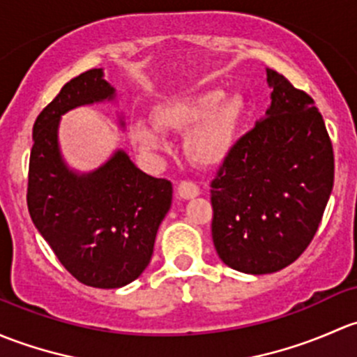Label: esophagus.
<instances>
[{"label": "esophagus", "mask_w": 357, "mask_h": 357, "mask_svg": "<svg viewBox=\"0 0 357 357\" xmlns=\"http://www.w3.org/2000/svg\"><path fill=\"white\" fill-rule=\"evenodd\" d=\"M177 194L180 199H194L199 196V187L194 182H180L177 187Z\"/></svg>", "instance_id": "1"}]
</instances>
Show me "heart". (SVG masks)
<instances>
[{
  "instance_id": "1",
  "label": "heart",
  "mask_w": 357,
  "mask_h": 357,
  "mask_svg": "<svg viewBox=\"0 0 357 357\" xmlns=\"http://www.w3.org/2000/svg\"><path fill=\"white\" fill-rule=\"evenodd\" d=\"M245 105L238 94L223 89L165 99L151 112L153 125L137 120L130 125V141L141 153L153 156L167 148L163 132H185L183 151L201 167L222 163L234 148Z\"/></svg>"
}]
</instances>
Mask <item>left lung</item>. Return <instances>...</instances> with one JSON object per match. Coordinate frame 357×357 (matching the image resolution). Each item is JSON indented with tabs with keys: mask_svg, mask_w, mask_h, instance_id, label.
I'll return each mask as SVG.
<instances>
[{
	"mask_svg": "<svg viewBox=\"0 0 357 357\" xmlns=\"http://www.w3.org/2000/svg\"><path fill=\"white\" fill-rule=\"evenodd\" d=\"M270 105L211 183L213 244L248 275L275 273L313 241L333 189V149L313 99L268 70Z\"/></svg>",
	"mask_w": 357,
	"mask_h": 357,
	"instance_id": "obj_1",
	"label": "left lung"
}]
</instances>
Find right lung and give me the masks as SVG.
<instances>
[{
	"instance_id": "add662e5",
	"label": "right lung",
	"mask_w": 357,
	"mask_h": 357,
	"mask_svg": "<svg viewBox=\"0 0 357 357\" xmlns=\"http://www.w3.org/2000/svg\"><path fill=\"white\" fill-rule=\"evenodd\" d=\"M116 102L105 70L80 73L61 87L32 128L27 204L38 232L82 284L119 289L142 275L172 206V183L139 170L123 149L89 172L72 168L60 148V122L80 106ZM125 128L123 113H119Z\"/></svg>"
}]
</instances>
